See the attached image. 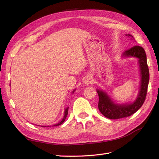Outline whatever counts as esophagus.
<instances>
[{
	"label": "esophagus",
	"instance_id": "1",
	"mask_svg": "<svg viewBox=\"0 0 159 159\" xmlns=\"http://www.w3.org/2000/svg\"><path fill=\"white\" fill-rule=\"evenodd\" d=\"M91 81H92V80H91V79L90 78H87L85 81V84H86L87 85L91 83Z\"/></svg>",
	"mask_w": 159,
	"mask_h": 159
}]
</instances>
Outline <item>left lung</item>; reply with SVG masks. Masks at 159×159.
I'll return each mask as SVG.
<instances>
[{
  "label": "left lung",
  "mask_w": 159,
  "mask_h": 159,
  "mask_svg": "<svg viewBox=\"0 0 159 159\" xmlns=\"http://www.w3.org/2000/svg\"><path fill=\"white\" fill-rule=\"evenodd\" d=\"M127 36L133 38L130 34H127ZM123 56L134 57L139 59L141 77L140 91L136 100L133 103L120 105L115 104L105 91L98 89L99 110L105 117L110 119H117L131 116L141 107L147 96L149 81V70L145 50L141 46H134L125 52L123 54Z\"/></svg>",
  "instance_id": "left-lung-1"
}]
</instances>
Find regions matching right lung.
<instances>
[{
    "instance_id": "add662e5",
    "label": "right lung",
    "mask_w": 159,
    "mask_h": 159,
    "mask_svg": "<svg viewBox=\"0 0 159 159\" xmlns=\"http://www.w3.org/2000/svg\"><path fill=\"white\" fill-rule=\"evenodd\" d=\"M75 91V90H74V91L72 93H74ZM68 107H67L66 109H65V111H64V117H63V119H62V120L61 121H60L57 124H55V125H54L53 126H58V125H60L61 124H62L64 122V121H65V119H66V117H67V115H68ZM44 127H46V126H44Z\"/></svg>"
}]
</instances>
